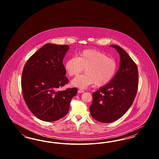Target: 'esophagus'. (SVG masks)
Instances as JSON below:
<instances>
[{"label": "esophagus", "instance_id": "34e87169", "mask_svg": "<svg viewBox=\"0 0 159 159\" xmlns=\"http://www.w3.org/2000/svg\"><path fill=\"white\" fill-rule=\"evenodd\" d=\"M83 92H84V90H83V89H79L78 90V93H83Z\"/></svg>", "mask_w": 159, "mask_h": 159}]
</instances>
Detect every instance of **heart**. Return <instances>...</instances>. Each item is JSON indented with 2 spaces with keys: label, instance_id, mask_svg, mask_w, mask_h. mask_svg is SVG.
<instances>
[{
  "label": "heart",
  "instance_id": "b5f03b06",
  "mask_svg": "<svg viewBox=\"0 0 159 159\" xmlns=\"http://www.w3.org/2000/svg\"><path fill=\"white\" fill-rule=\"evenodd\" d=\"M65 68L70 76H77L85 68L84 75L76 77L71 82L72 86L84 89L94 83L100 87L109 83L116 73L117 62L105 53L88 49L80 53L77 58L69 59Z\"/></svg>",
  "mask_w": 159,
  "mask_h": 159
}]
</instances>
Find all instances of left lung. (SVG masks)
Returning <instances> with one entry per match:
<instances>
[{
	"mask_svg": "<svg viewBox=\"0 0 159 159\" xmlns=\"http://www.w3.org/2000/svg\"><path fill=\"white\" fill-rule=\"evenodd\" d=\"M120 55V66L111 80L92 93V117L101 123L118 120L127 112L135 98L138 71L135 62L121 48L110 45Z\"/></svg>",
	"mask_w": 159,
	"mask_h": 159,
	"instance_id": "1",
	"label": "left lung"
}]
</instances>
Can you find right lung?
<instances>
[{
  "label": "right lung",
  "instance_id": "right-lung-1",
  "mask_svg": "<svg viewBox=\"0 0 159 159\" xmlns=\"http://www.w3.org/2000/svg\"><path fill=\"white\" fill-rule=\"evenodd\" d=\"M69 48L66 45L47 43L30 57L23 68V98L31 112L43 121L64 117L77 94L76 88L58 90L68 83L62 61Z\"/></svg>",
  "mask_w": 159,
  "mask_h": 159
}]
</instances>
